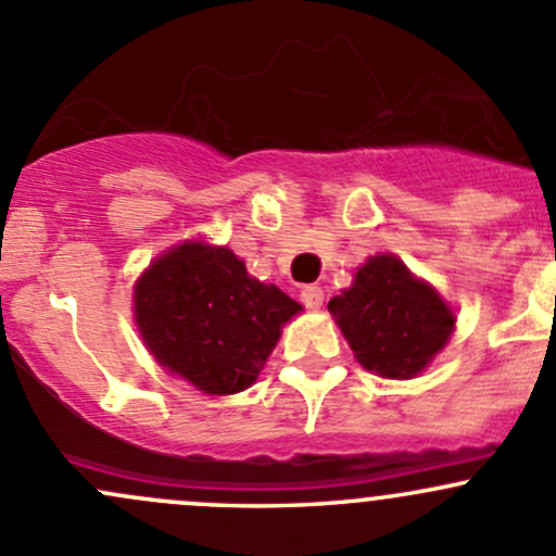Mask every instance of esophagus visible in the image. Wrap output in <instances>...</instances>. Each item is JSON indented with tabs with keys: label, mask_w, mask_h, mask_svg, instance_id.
Wrapping results in <instances>:
<instances>
[{
	"label": "esophagus",
	"mask_w": 556,
	"mask_h": 556,
	"mask_svg": "<svg viewBox=\"0 0 556 556\" xmlns=\"http://www.w3.org/2000/svg\"><path fill=\"white\" fill-rule=\"evenodd\" d=\"M300 296L307 307H313V311L324 305V289H320V286H305V289L300 291Z\"/></svg>",
	"instance_id": "obj_1"
}]
</instances>
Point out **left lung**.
<instances>
[{
  "mask_svg": "<svg viewBox=\"0 0 556 556\" xmlns=\"http://www.w3.org/2000/svg\"><path fill=\"white\" fill-rule=\"evenodd\" d=\"M329 313L364 369L396 380L426 369L455 326L442 296L391 254L358 267L351 289L329 300Z\"/></svg>",
  "mask_w": 556,
  "mask_h": 556,
  "instance_id": "1",
  "label": "left lung"
}]
</instances>
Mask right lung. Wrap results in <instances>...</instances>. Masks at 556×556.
<instances>
[{"mask_svg": "<svg viewBox=\"0 0 556 556\" xmlns=\"http://www.w3.org/2000/svg\"><path fill=\"white\" fill-rule=\"evenodd\" d=\"M136 324L160 364L211 396L245 391L302 307L245 273L230 249L185 243L154 260L134 294Z\"/></svg>", "mask_w": 556, "mask_h": 556, "instance_id": "right-lung-1", "label": "right lung"}]
</instances>
